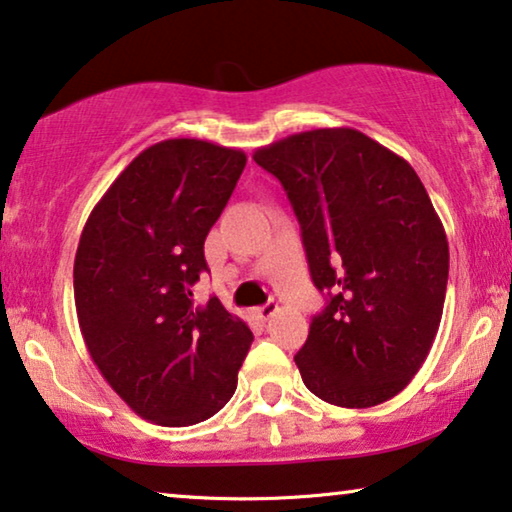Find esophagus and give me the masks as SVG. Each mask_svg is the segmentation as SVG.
I'll return each mask as SVG.
<instances>
[{
    "label": "esophagus",
    "instance_id": "obj_1",
    "mask_svg": "<svg viewBox=\"0 0 512 512\" xmlns=\"http://www.w3.org/2000/svg\"><path fill=\"white\" fill-rule=\"evenodd\" d=\"M276 312H278V303H276V301H269V303L259 305V308H257V317L269 319V317L276 315Z\"/></svg>",
    "mask_w": 512,
    "mask_h": 512
}]
</instances>
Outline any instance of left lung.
I'll use <instances>...</instances> for the list:
<instances>
[{
  "mask_svg": "<svg viewBox=\"0 0 512 512\" xmlns=\"http://www.w3.org/2000/svg\"><path fill=\"white\" fill-rule=\"evenodd\" d=\"M299 218L312 282L329 296L294 356L310 393L365 409L398 395L437 338L448 241L407 160L354 128L259 147Z\"/></svg>",
  "mask_w": 512,
  "mask_h": 512,
  "instance_id": "obj_1",
  "label": "left lung"
}]
</instances>
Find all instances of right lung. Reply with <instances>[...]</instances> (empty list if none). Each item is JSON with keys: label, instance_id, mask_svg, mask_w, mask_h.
<instances>
[{"label": "right lung", "instance_id": "1", "mask_svg": "<svg viewBox=\"0 0 512 512\" xmlns=\"http://www.w3.org/2000/svg\"><path fill=\"white\" fill-rule=\"evenodd\" d=\"M246 154L195 137L151 144L89 213L73 266L82 338L112 391L165 427L218 414L253 333L216 296L193 303L204 239Z\"/></svg>", "mask_w": 512, "mask_h": 512}]
</instances>
